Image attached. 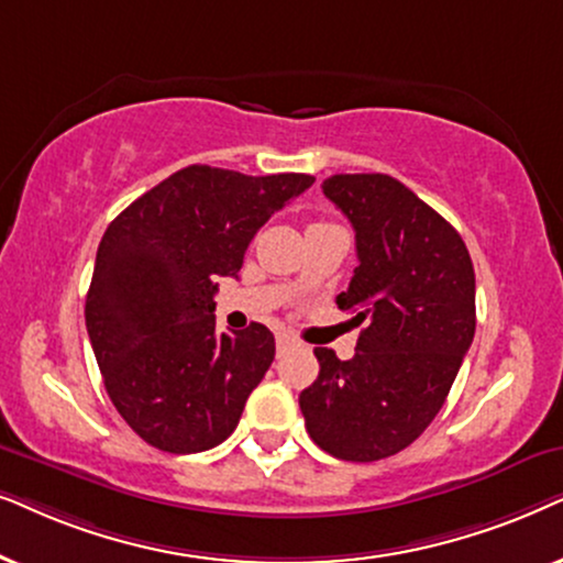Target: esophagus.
I'll return each instance as SVG.
<instances>
[{"label":"esophagus","mask_w":563,"mask_h":563,"mask_svg":"<svg viewBox=\"0 0 563 563\" xmlns=\"http://www.w3.org/2000/svg\"><path fill=\"white\" fill-rule=\"evenodd\" d=\"M275 344H277V352H283V350H288L290 344H294V340H290L288 334H277L275 336Z\"/></svg>","instance_id":"obj_1"}]
</instances>
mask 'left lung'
Instances as JSON below:
<instances>
[{"mask_svg": "<svg viewBox=\"0 0 563 563\" xmlns=\"http://www.w3.org/2000/svg\"><path fill=\"white\" fill-rule=\"evenodd\" d=\"M321 190L355 229L357 262L336 296L360 329L355 357L317 347L298 396L321 451L371 463L415 443L451 391L476 332V277L459 231L388 175H334Z\"/></svg>", "mask_w": 563, "mask_h": 563, "instance_id": "1", "label": "left lung"}]
</instances>
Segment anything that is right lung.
<instances>
[{
  "mask_svg": "<svg viewBox=\"0 0 563 563\" xmlns=\"http://www.w3.org/2000/svg\"><path fill=\"white\" fill-rule=\"evenodd\" d=\"M311 185L296 172L250 177L190 164L104 231L87 332L110 401L148 445L200 453L236 430L275 336L257 321L216 332V280L236 277L260 227Z\"/></svg>",
  "mask_w": 563,
  "mask_h": 563,
  "instance_id": "add662e5",
  "label": "right lung"
}]
</instances>
